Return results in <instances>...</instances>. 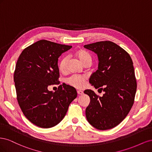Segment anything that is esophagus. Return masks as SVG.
<instances>
[{"instance_id": "esophagus-1", "label": "esophagus", "mask_w": 152, "mask_h": 152, "mask_svg": "<svg viewBox=\"0 0 152 152\" xmlns=\"http://www.w3.org/2000/svg\"><path fill=\"white\" fill-rule=\"evenodd\" d=\"M77 93L79 94H80V95H82V94H83V91H81V90H78L77 91Z\"/></svg>"}]
</instances>
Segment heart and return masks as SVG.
Returning a JSON list of instances; mask_svg holds the SVG:
<instances>
[{"instance_id": "1", "label": "heart", "mask_w": 152, "mask_h": 152, "mask_svg": "<svg viewBox=\"0 0 152 152\" xmlns=\"http://www.w3.org/2000/svg\"><path fill=\"white\" fill-rule=\"evenodd\" d=\"M75 54H76V56L79 59V60L84 65L87 63H91L92 58H91V54L88 52L86 51V50H78ZM67 61H68L67 57H63L61 59V61L58 65V69L59 72L64 73L66 71ZM86 80V78L84 76L73 75L68 78L67 79V82L69 84L71 85L72 86L76 87V88H82L85 84Z\"/></svg>"}]
</instances>
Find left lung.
<instances>
[{
    "mask_svg": "<svg viewBox=\"0 0 152 152\" xmlns=\"http://www.w3.org/2000/svg\"><path fill=\"white\" fill-rule=\"evenodd\" d=\"M84 47L98 58V70L92 73L89 83L104 92L100 97L91 89L84 91L90 97L86 110L87 120L97 129H110L126 118L134 103L137 84L132 59L125 50L111 41Z\"/></svg>",
    "mask_w": 152,
    "mask_h": 152,
    "instance_id": "1",
    "label": "left lung"
}]
</instances>
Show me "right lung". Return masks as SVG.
Segmentation results:
<instances>
[{
  "label": "right lung",
  "mask_w": 152,
  "mask_h": 152,
  "mask_svg": "<svg viewBox=\"0 0 152 152\" xmlns=\"http://www.w3.org/2000/svg\"><path fill=\"white\" fill-rule=\"evenodd\" d=\"M72 48L40 40L25 48L18 59L14 73L17 99L25 116L37 126H56L77 98L76 89L66 84L54 92L48 90L59 82L58 58Z\"/></svg>",
  "instance_id": "obj_1"
}]
</instances>
